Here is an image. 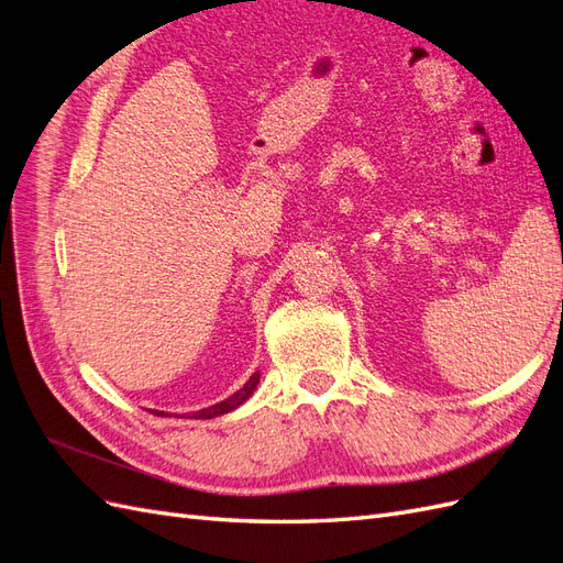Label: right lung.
<instances>
[{"label":"right lung","instance_id":"right-lung-1","mask_svg":"<svg viewBox=\"0 0 563 563\" xmlns=\"http://www.w3.org/2000/svg\"><path fill=\"white\" fill-rule=\"evenodd\" d=\"M258 383H261V373H253V376L249 378V383L240 389V391H234V395L230 397V399H225V401H220V404H216V406H209V408H201V411H197V413H192V418H201V420H207V418H216V416H223V413H230V411H234L236 406H242L251 395H253V389L258 387ZM152 413H157V416H164V413H159V411H152Z\"/></svg>","mask_w":563,"mask_h":563}]
</instances>
